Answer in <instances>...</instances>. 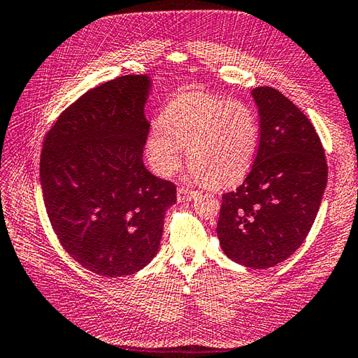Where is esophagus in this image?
Returning a JSON list of instances; mask_svg holds the SVG:
<instances>
[{"label": "esophagus", "mask_w": 358, "mask_h": 358, "mask_svg": "<svg viewBox=\"0 0 358 358\" xmlns=\"http://www.w3.org/2000/svg\"><path fill=\"white\" fill-rule=\"evenodd\" d=\"M195 191H192V189H189V187H185V186H181V187H178V191H177V200L180 201V203H185V201H191L194 196H195Z\"/></svg>", "instance_id": "obj_1"}]
</instances>
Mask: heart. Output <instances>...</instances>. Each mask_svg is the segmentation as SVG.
<instances>
[{"instance_id": "b5f03b06", "label": "heart", "mask_w": 358, "mask_h": 358, "mask_svg": "<svg viewBox=\"0 0 358 358\" xmlns=\"http://www.w3.org/2000/svg\"><path fill=\"white\" fill-rule=\"evenodd\" d=\"M255 113L241 101L208 94H183L150 129L146 154L152 171L169 177L178 169L187 148L194 177L214 187H227L246 177L258 149Z\"/></svg>"}]
</instances>
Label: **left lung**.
Returning a JSON list of instances; mask_svg holds the SVG:
<instances>
[{
    "label": "left lung",
    "mask_w": 358,
    "mask_h": 358,
    "mask_svg": "<svg viewBox=\"0 0 358 358\" xmlns=\"http://www.w3.org/2000/svg\"><path fill=\"white\" fill-rule=\"evenodd\" d=\"M260 143L243 185L224 194L217 235L246 268H272L305 241L328 183L324 149L309 118L273 87H255Z\"/></svg>",
    "instance_id": "left-lung-1"
}]
</instances>
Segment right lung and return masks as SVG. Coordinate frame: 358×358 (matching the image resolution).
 <instances>
[{
    "label": "right lung",
    "instance_id": "add662e5",
    "mask_svg": "<svg viewBox=\"0 0 358 358\" xmlns=\"http://www.w3.org/2000/svg\"><path fill=\"white\" fill-rule=\"evenodd\" d=\"M148 75L87 90L45 134L40 162L44 206L75 262L96 275H132L155 257L177 187L143 163Z\"/></svg>",
    "mask_w": 358,
    "mask_h": 358
}]
</instances>
